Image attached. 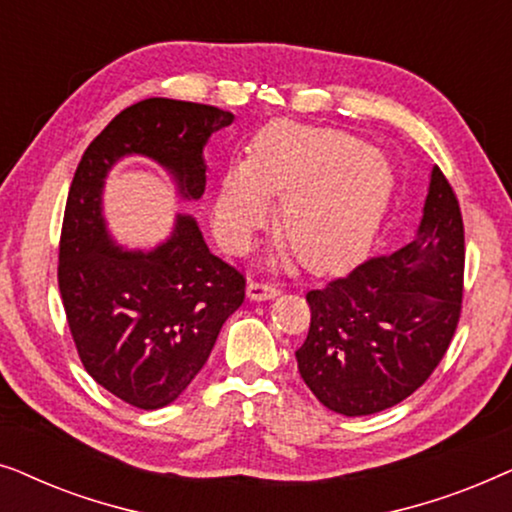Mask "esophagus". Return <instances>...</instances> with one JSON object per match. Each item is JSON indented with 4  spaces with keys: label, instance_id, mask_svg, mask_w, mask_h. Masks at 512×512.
Returning a JSON list of instances; mask_svg holds the SVG:
<instances>
[{
    "label": "esophagus",
    "instance_id": "esophagus-1",
    "mask_svg": "<svg viewBox=\"0 0 512 512\" xmlns=\"http://www.w3.org/2000/svg\"><path fill=\"white\" fill-rule=\"evenodd\" d=\"M277 293H279V289L270 282H249V286H247V296L251 300H270V298H275Z\"/></svg>",
    "mask_w": 512,
    "mask_h": 512
}]
</instances>
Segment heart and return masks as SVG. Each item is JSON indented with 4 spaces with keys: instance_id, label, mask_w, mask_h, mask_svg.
<instances>
[{
    "instance_id": "obj_1",
    "label": "heart",
    "mask_w": 512,
    "mask_h": 512,
    "mask_svg": "<svg viewBox=\"0 0 512 512\" xmlns=\"http://www.w3.org/2000/svg\"><path fill=\"white\" fill-rule=\"evenodd\" d=\"M391 170L363 139L342 130L279 121L251 139L247 158L228 165L214 200L223 247L244 251L282 198L277 230L305 268L331 270L361 254L380 228Z\"/></svg>"
}]
</instances>
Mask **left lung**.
Returning <instances> with one entry per match:
<instances>
[{"instance_id":"obj_1","label":"left lung","mask_w":512,"mask_h":512,"mask_svg":"<svg viewBox=\"0 0 512 512\" xmlns=\"http://www.w3.org/2000/svg\"><path fill=\"white\" fill-rule=\"evenodd\" d=\"M464 219L433 167L417 235L307 291L310 333L298 370L328 410L347 417L394 408L429 380L450 347L464 296Z\"/></svg>"}]
</instances>
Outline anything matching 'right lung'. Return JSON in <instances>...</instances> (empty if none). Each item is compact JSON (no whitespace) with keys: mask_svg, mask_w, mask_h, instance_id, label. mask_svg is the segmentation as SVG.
Masks as SVG:
<instances>
[{"mask_svg":"<svg viewBox=\"0 0 512 512\" xmlns=\"http://www.w3.org/2000/svg\"><path fill=\"white\" fill-rule=\"evenodd\" d=\"M230 123L219 107L149 97L90 142L69 186L58 256L69 333L88 375L139 410L163 408L193 382L247 279L207 249L191 216H179L170 240L149 254L116 247L102 219L104 177L118 158L142 153L198 200L207 184L202 146Z\"/></svg>","mask_w":512,"mask_h":512,"instance_id":"1","label":"right lung"}]
</instances>
